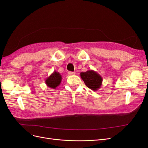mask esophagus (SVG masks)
<instances>
[{"mask_svg": "<svg viewBox=\"0 0 148 148\" xmlns=\"http://www.w3.org/2000/svg\"><path fill=\"white\" fill-rule=\"evenodd\" d=\"M75 73V72H71V71H69V72H68V75H74Z\"/></svg>", "mask_w": 148, "mask_h": 148, "instance_id": "obj_1", "label": "esophagus"}]
</instances>
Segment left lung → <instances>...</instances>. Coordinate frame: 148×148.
<instances>
[{
    "label": "left lung",
    "instance_id": "1",
    "mask_svg": "<svg viewBox=\"0 0 148 148\" xmlns=\"http://www.w3.org/2000/svg\"><path fill=\"white\" fill-rule=\"evenodd\" d=\"M80 74L85 84L89 88L93 91H97L101 87L103 78L96 71L89 70L85 73H80Z\"/></svg>",
    "mask_w": 148,
    "mask_h": 148
}]
</instances>
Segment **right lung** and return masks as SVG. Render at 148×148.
<instances>
[{"instance_id":"obj_1","label":"right lung","mask_w":148,"mask_h":148,"mask_svg":"<svg viewBox=\"0 0 148 148\" xmlns=\"http://www.w3.org/2000/svg\"><path fill=\"white\" fill-rule=\"evenodd\" d=\"M61 80L62 77L61 74L57 71H54V72L45 79V84L47 87L55 89L59 86L61 82Z\"/></svg>"}]
</instances>
